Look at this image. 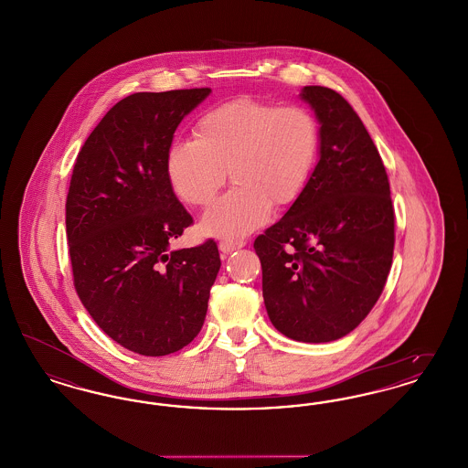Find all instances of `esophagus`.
<instances>
[{"instance_id": "1", "label": "esophagus", "mask_w": 468, "mask_h": 468, "mask_svg": "<svg viewBox=\"0 0 468 468\" xmlns=\"http://www.w3.org/2000/svg\"><path fill=\"white\" fill-rule=\"evenodd\" d=\"M244 245L245 242H231V240H223V242H219V250H221L223 254H229V252H233V250H237V249H242Z\"/></svg>"}]
</instances>
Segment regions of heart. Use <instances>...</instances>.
<instances>
[{
  "label": "heart",
  "instance_id": "obj_1",
  "mask_svg": "<svg viewBox=\"0 0 468 468\" xmlns=\"http://www.w3.org/2000/svg\"><path fill=\"white\" fill-rule=\"evenodd\" d=\"M197 140L174 142L165 174L178 200L208 207L224 186L237 184L201 219V233L239 240L267 223L271 207L300 200L321 149V130L305 107H281L239 96L205 112L195 124Z\"/></svg>",
  "mask_w": 468,
  "mask_h": 468
}]
</instances>
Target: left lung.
I'll use <instances>...</instances> for the list:
<instances>
[{
	"label": "left lung",
	"instance_id": "8db88e82",
	"mask_svg": "<svg viewBox=\"0 0 468 468\" xmlns=\"http://www.w3.org/2000/svg\"><path fill=\"white\" fill-rule=\"evenodd\" d=\"M321 124L319 161L300 200L254 240L271 324L298 342L351 334L384 290L395 210L378 147L334 90L305 86Z\"/></svg>",
	"mask_w": 468,
	"mask_h": 468
}]
</instances>
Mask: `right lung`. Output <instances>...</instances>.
I'll return each instance as SVG.
<instances>
[{"mask_svg": "<svg viewBox=\"0 0 468 468\" xmlns=\"http://www.w3.org/2000/svg\"><path fill=\"white\" fill-rule=\"evenodd\" d=\"M208 88L134 92L82 145L67 198L73 284L96 324L142 356H165L200 334L221 268L214 240L170 249L193 218L165 174L180 121Z\"/></svg>", "mask_w": 468, "mask_h": 468, "instance_id": "add662e5", "label": "right lung"}]
</instances>
